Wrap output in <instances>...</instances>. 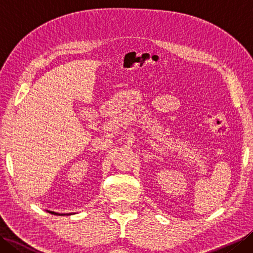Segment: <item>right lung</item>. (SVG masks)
Instances as JSON below:
<instances>
[{
	"label": "right lung",
	"instance_id": "right-lung-1",
	"mask_svg": "<svg viewBox=\"0 0 253 253\" xmlns=\"http://www.w3.org/2000/svg\"><path fill=\"white\" fill-rule=\"evenodd\" d=\"M46 212H49V213H51V214H54V215H60V216H63V215H72V214H74V213H56V212H53V211H47V210H46Z\"/></svg>",
	"mask_w": 253,
	"mask_h": 253
}]
</instances>
